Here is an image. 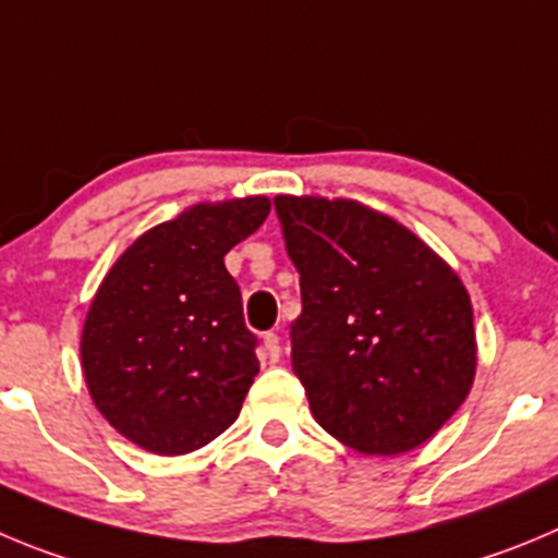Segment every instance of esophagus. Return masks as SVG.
<instances>
[{
    "instance_id": "34e87169",
    "label": "esophagus",
    "mask_w": 558,
    "mask_h": 558,
    "mask_svg": "<svg viewBox=\"0 0 558 558\" xmlns=\"http://www.w3.org/2000/svg\"><path fill=\"white\" fill-rule=\"evenodd\" d=\"M262 347H264V357H267L269 363H278L280 361V338H278V332H264Z\"/></svg>"
}]
</instances>
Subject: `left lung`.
<instances>
[{"label":"left lung","instance_id":"left-lung-1","mask_svg":"<svg viewBox=\"0 0 558 558\" xmlns=\"http://www.w3.org/2000/svg\"><path fill=\"white\" fill-rule=\"evenodd\" d=\"M303 314L291 366L316 424L368 457L418 449L471 393L473 308L413 231L347 197L278 195Z\"/></svg>","mask_w":558,"mask_h":558}]
</instances>
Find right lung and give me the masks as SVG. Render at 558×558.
I'll use <instances>...</instances> for the list:
<instances>
[{
  "instance_id": "1",
  "label": "right lung",
  "mask_w": 558,
  "mask_h": 558,
  "mask_svg": "<svg viewBox=\"0 0 558 558\" xmlns=\"http://www.w3.org/2000/svg\"><path fill=\"white\" fill-rule=\"evenodd\" d=\"M269 197L195 203L134 239L93 296L82 372L98 413L140 449L179 457L236 421L258 374L226 253Z\"/></svg>"
}]
</instances>
